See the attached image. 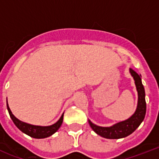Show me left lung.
Wrapping results in <instances>:
<instances>
[{
  "mask_svg": "<svg viewBox=\"0 0 159 159\" xmlns=\"http://www.w3.org/2000/svg\"><path fill=\"white\" fill-rule=\"evenodd\" d=\"M129 72L133 77L135 83L136 90L138 92V104L134 113L125 120L120 121L109 127H102L95 125L88 120L91 128L98 134L103 138L116 139L127 137L131 134L140 125L142 121L145 117L146 114V102L144 87L142 84L141 75L138 74L133 69L129 68Z\"/></svg>",
  "mask_w": 159,
  "mask_h": 159,
  "instance_id": "8db88e82",
  "label": "left lung"
}]
</instances>
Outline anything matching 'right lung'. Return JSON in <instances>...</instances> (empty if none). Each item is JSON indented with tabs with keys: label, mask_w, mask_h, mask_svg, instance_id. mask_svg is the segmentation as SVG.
<instances>
[{
	"label": "right lung",
	"mask_w": 159,
	"mask_h": 159,
	"mask_svg": "<svg viewBox=\"0 0 159 159\" xmlns=\"http://www.w3.org/2000/svg\"><path fill=\"white\" fill-rule=\"evenodd\" d=\"M6 106H7V110L10 114L11 120H13L14 124L16 125V126L22 131L23 133H25L27 135L30 136L32 138L34 139H44L47 137H49L52 134L57 132V129L60 128V126L62 125V120H63V114L61 116L60 119L56 122L55 124L52 125L48 126H40V125H30V124H27L25 122L20 120L16 118V116H14L12 112H11V109L9 107L8 102L6 100Z\"/></svg>",
	"instance_id": "obj_1"
}]
</instances>
